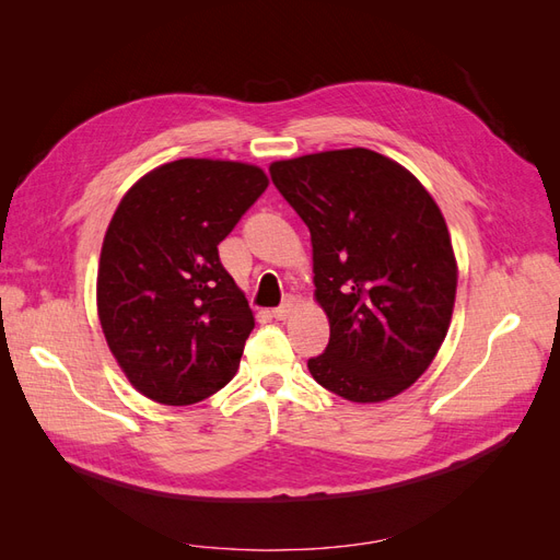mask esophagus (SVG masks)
<instances>
[{"mask_svg": "<svg viewBox=\"0 0 560 560\" xmlns=\"http://www.w3.org/2000/svg\"><path fill=\"white\" fill-rule=\"evenodd\" d=\"M296 303H299V301H296L294 296H287L282 306H278V308L273 311V317H278V319H287V317H290V315L296 311Z\"/></svg>", "mask_w": 560, "mask_h": 560, "instance_id": "1", "label": "esophagus"}]
</instances>
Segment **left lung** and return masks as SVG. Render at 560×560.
Segmentation results:
<instances>
[{
	"mask_svg": "<svg viewBox=\"0 0 560 560\" xmlns=\"http://www.w3.org/2000/svg\"><path fill=\"white\" fill-rule=\"evenodd\" d=\"M268 171L311 231L315 301L329 319L313 378L358 404L397 397L451 327L457 261L442 210L413 173L362 147Z\"/></svg>",
	"mask_w": 560,
	"mask_h": 560,
	"instance_id": "left-lung-1",
	"label": "left lung"
}]
</instances>
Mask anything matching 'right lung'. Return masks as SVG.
Here are the masks:
<instances>
[{"label": "right lung", "instance_id": "add662e5", "mask_svg": "<svg viewBox=\"0 0 560 560\" xmlns=\"http://www.w3.org/2000/svg\"><path fill=\"white\" fill-rule=\"evenodd\" d=\"M266 186L259 165L179 159L118 202L97 264V317L116 364L151 401H202L238 371L254 315L217 245Z\"/></svg>", "mask_w": 560, "mask_h": 560}]
</instances>
